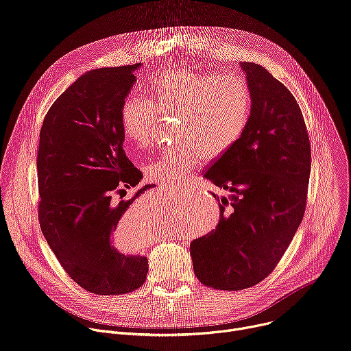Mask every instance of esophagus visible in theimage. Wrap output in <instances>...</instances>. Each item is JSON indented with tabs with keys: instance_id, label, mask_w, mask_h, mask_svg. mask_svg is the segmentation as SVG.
Wrapping results in <instances>:
<instances>
[{
	"instance_id": "1",
	"label": "esophagus",
	"mask_w": 351,
	"mask_h": 351,
	"mask_svg": "<svg viewBox=\"0 0 351 351\" xmlns=\"http://www.w3.org/2000/svg\"><path fill=\"white\" fill-rule=\"evenodd\" d=\"M165 187H167V186H165Z\"/></svg>"
}]
</instances>
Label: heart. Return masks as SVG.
I'll return each mask as SVG.
<instances>
[{
	"label": "heart",
	"mask_w": 351,
	"mask_h": 351,
	"mask_svg": "<svg viewBox=\"0 0 351 351\" xmlns=\"http://www.w3.org/2000/svg\"><path fill=\"white\" fill-rule=\"evenodd\" d=\"M147 99L126 97L118 123L126 144L145 147L153 134L157 112L178 114L172 145L144 168L148 180L169 186L208 161L223 157L243 137L252 118V93L239 75L204 73L189 66L169 68L145 83Z\"/></svg>",
	"instance_id": "1"
}]
</instances>
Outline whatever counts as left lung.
I'll return each mask as SVG.
<instances>
[{
    "instance_id": "left-lung-1",
    "label": "left lung",
    "mask_w": 351,
    "mask_h": 351,
    "mask_svg": "<svg viewBox=\"0 0 351 351\" xmlns=\"http://www.w3.org/2000/svg\"><path fill=\"white\" fill-rule=\"evenodd\" d=\"M252 93V118L239 143L204 178L228 190L218 197L217 229L190 243L197 279L241 290L278 265L304 217L311 169L306 122L289 88L264 66L241 62Z\"/></svg>"
}]
</instances>
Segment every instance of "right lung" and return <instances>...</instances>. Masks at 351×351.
<instances>
[{
	"label": "right lung",
	"mask_w": 351,
	"mask_h": 351,
	"mask_svg": "<svg viewBox=\"0 0 351 351\" xmlns=\"http://www.w3.org/2000/svg\"><path fill=\"white\" fill-rule=\"evenodd\" d=\"M138 66L84 73L56 99L40 130V228L65 272L94 294L133 291L148 272L145 257L123 254L114 245L132 203L154 186L114 202V194L137 186L143 176L125 154L118 123Z\"/></svg>",
	"instance_id": "add662e5"
}]
</instances>
